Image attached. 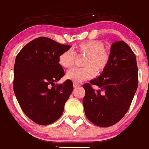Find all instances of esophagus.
Wrapping results in <instances>:
<instances>
[{
	"instance_id": "esophagus-1",
	"label": "esophagus",
	"mask_w": 149,
	"mask_h": 149,
	"mask_svg": "<svg viewBox=\"0 0 149 149\" xmlns=\"http://www.w3.org/2000/svg\"><path fill=\"white\" fill-rule=\"evenodd\" d=\"M80 86H81V85L79 84V83H75V82L73 83V87H80Z\"/></svg>"
}]
</instances>
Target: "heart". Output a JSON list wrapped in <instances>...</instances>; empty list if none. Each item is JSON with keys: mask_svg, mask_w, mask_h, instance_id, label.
Returning a JSON list of instances; mask_svg holds the SVG:
<instances>
[{"mask_svg": "<svg viewBox=\"0 0 149 149\" xmlns=\"http://www.w3.org/2000/svg\"><path fill=\"white\" fill-rule=\"evenodd\" d=\"M77 58L85 57L83 61L84 68L70 69L66 74V79L75 83H81L91 79L95 74L103 73L109 66L111 60V53L105 48L102 41L97 40H88L79 43L70 49L62 53L58 58V63L64 68L73 66Z\"/></svg>", "mask_w": 149, "mask_h": 149, "instance_id": "heart-1", "label": "heart"}]
</instances>
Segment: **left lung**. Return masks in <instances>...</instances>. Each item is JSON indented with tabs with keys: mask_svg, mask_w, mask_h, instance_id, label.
Masks as SVG:
<instances>
[{
	"mask_svg": "<svg viewBox=\"0 0 149 149\" xmlns=\"http://www.w3.org/2000/svg\"><path fill=\"white\" fill-rule=\"evenodd\" d=\"M111 60L106 70L89 83L83 85L85 115L100 127L115 125L129 110L138 88V75L136 55L124 41L112 45ZM92 85L100 89L95 91Z\"/></svg>",
	"mask_w": 149,
	"mask_h": 149,
	"instance_id": "left-lung-1",
	"label": "left lung"
}]
</instances>
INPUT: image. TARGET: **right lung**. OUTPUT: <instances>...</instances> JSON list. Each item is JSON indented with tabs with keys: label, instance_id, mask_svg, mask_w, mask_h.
<instances>
[{
	"label": "right lung",
	"instance_id": "add662e5",
	"mask_svg": "<svg viewBox=\"0 0 149 149\" xmlns=\"http://www.w3.org/2000/svg\"><path fill=\"white\" fill-rule=\"evenodd\" d=\"M70 48L42 36L26 44L16 56L13 91L22 110L34 123L49 125L62 115L72 82L55 83L64 75L59 56Z\"/></svg>",
	"mask_w": 149,
	"mask_h": 149
}]
</instances>
